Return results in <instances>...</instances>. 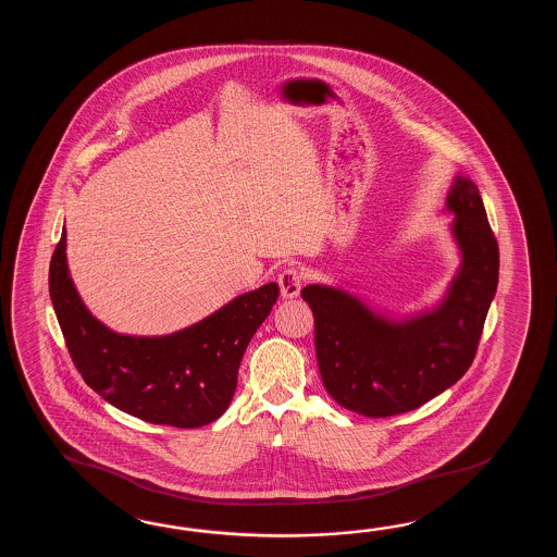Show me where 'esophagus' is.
I'll return each instance as SVG.
<instances>
[{"label":"esophagus","mask_w":557,"mask_h":557,"mask_svg":"<svg viewBox=\"0 0 557 557\" xmlns=\"http://www.w3.org/2000/svg\"><path fill=\"white\" fill-rule=\"evenodd\" d=\"M278 286H281V295L284 298H295V296L300 295L302 273L295 267L284 269L283 273L278 274Z\"/></svg>","instance_id":"1"}]
</instances>
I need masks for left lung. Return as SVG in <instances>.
<instances>
[{
  "label": "left lung",
  "mask_w": 557,
  "mask_h": 557,
  "mask_svg": "<svg viewBox=\"0 0 557 557\" xmlns=\"http://www.w3.org/2000/svg\"><path fill=\"white\" fill-rule=\"evenodd\" d=\"M448 209L456 213L451 228L463 264L436 312L388 324L336 288H302L314 317L322 384L346 410L367 418L410 412L472 367L496 295L499 249L472 181L456 178Z\"/></svg>",
  "instance_id": "left-lung-1"
}]
</instances>
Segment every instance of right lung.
<instances>
[{
	"label": "right lung",
	"instance_id": "1",
	"mask_svg": "<svg viewBox=\"0 0 557 557\" xmlns=\"http://www.w3.org/2000/svg\"><path fill=\"white\" fill-rule=\"evenodd\" d=\"M49 296L73 364L107 403L151 424L199 428L221 418L237 388L252 334L278 298V284L240 295L185 331L135 338L106 329L75 293L65 228L49 262Z\"/></svg>",
	"mask_w": 557,
	"mask_h": 557
}]
</instances>
